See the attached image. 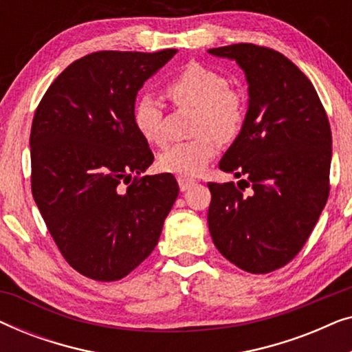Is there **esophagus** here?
<instances>
[{"label": "esophagus", "mask_w": 352, "mask_h": 352, "mask_svg": "<svg viewBox=\"0 0 352 352\" xmlns=\"http://www.w3.org/2000/svg\"><path fill=\"white\" fill-rule=\"evenodd\" d=\"M177 182H179V189L184 192V190H187V189H190L192 186L195 184V181L194 179H189V177H177Z\"/></svg>", "instance_id": "esophagus-1"}]
</instances>
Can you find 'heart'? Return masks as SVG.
<instances>
[{
	"instance_id": "heart-1",
	"label": "heart",
	"mask_w": 352,
	"mask_h": 352,
	"mask_svg": "<svg viewBox=\"0 0 352 352\" xmlns=\"http://www.w3.org/2000/svg\"><path fill=\"white\" fill-rule=\"evenodd\" d=\"M166 96L177 107H197L192 141L173 144L158 157V168L181 177L195 176L214 157L216 139L228 142L237 136L245 120V102L219 70L190 62L166 83ZM133 124L141 138L153 146L168 141L166 113L155 96L147 93L133 107Z\"/></svg>"
}]
</instances>
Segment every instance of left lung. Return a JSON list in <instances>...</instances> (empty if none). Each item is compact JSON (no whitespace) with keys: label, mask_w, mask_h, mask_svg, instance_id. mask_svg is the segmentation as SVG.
Masks as SVG:
<instances>
[{"label":"left lung","mask_w":352,"mask_h":352,"mask_svg":"<svg viewBox=\"0 0 352 352\" xmlns=\"http://www.w3.org/2000/svg\"><path fill=\"white\" fill-rule=\"evenodd\" d=\"M208 52L237 62L248 83L242 129L219 162L239 187L208 184L210 234L235 266L267 274L300 253L329 199L330 123L314 86L280 52L250 43Z\"/></svg>","instance_id":"8db88e82"}]
</instances>
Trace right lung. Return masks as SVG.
Here are the masks:
<instances>
[{"instance_id":"add662e5","label":"right lung","mask_w":352,"mask_h":352,"mask_svg":"<svg viewBox=\"0 0 352 352\" xmlns=\"http://www.w3.org/2000/svg\"><path fill=\"white\" fill-rule=\"evenodd\" d=\"M176 52L81 57L33 117V199L65 261L94 280H120L153 252L179 194L170 173L139 177L153 153L133 124L138 91Z\"/></svg>"}]
</instances>
